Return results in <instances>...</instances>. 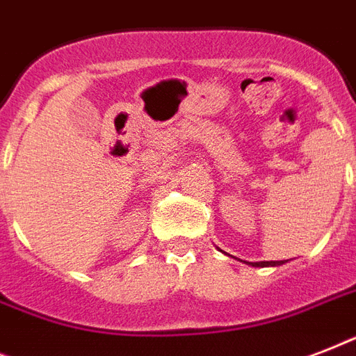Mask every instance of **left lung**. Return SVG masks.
<instances>
[{
  "mask_svg": "<svg viewBox=\"0 0 356 356\" xmlns=\"http://www.w3.org/2000/svg\"><path fill=\"white\" fill-rule=\"evenodd\" d=\"M284 262H286V260H270V262H268V260H266V262H251V264L253 266H257V268H264V266H281V264H284Z\"/></svg>",
  "mask_w": 356,
  "mask_h": 356,
  "instance_id": "left-lung-1",
  "label": "left lung"
}]
</instances>
